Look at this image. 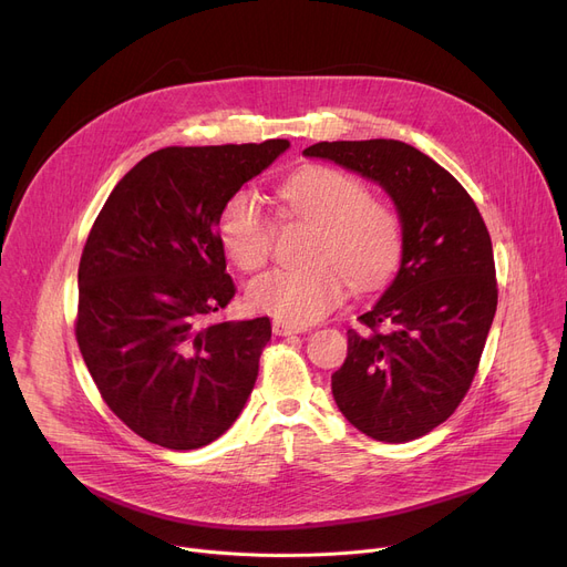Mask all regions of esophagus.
Wrapping results in <instances>:
<instances>
[{
    "mask_svg": "<svg viewBox=\"0 0 567 567\" xmlns=\"http://www.w3.org/2000/svg\"><path fill=\"white\" fill-rule=\"evenodd\" d=\"M306 331V326L301 323H289V321H282V319H274V333L276 336H293V333H301Z\"/></svg>",
    "mask_w": 567,
    "mask_h": 567,
    "instance_id": "esophagus-1",
    "label": "esophagus"
}]
</instances>
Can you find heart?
<instances>
[{
	"mask_svg": "<svg viewBox=\"0 0 567 567\" xmlns=\"http://www.w3.org/2000/svg\"><path fill=\"white\" fill-rule=\"evenodd\" d=\"M282 216L312 225L306 266L274 268L248 285L252 310L289 323H308L333 310L351 285L365 293L379 289L400 264L404 229L398 208L370 195L359 176L306 165L278 188ZM220 244L229 259L255 271L274 252L276 223L250 190H236L218 218Z\"/></svg>",
	"mask_w": 567,
	"mask_h": 567,
	"instance_id": "b5f03b06",
	"label": "heart"
}]
</instances>
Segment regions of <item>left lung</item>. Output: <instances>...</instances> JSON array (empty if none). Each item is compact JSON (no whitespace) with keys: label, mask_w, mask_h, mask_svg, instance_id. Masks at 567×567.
<instances>
[{"label":"left lung","mask_w":567,"mask_h":567,"mask_svg":"<svg viewBox=\"0 0 567 567\" xmlns=\"http://www.w3.org/2000/svg\"><path fill=\"white\" fill-rule=\"evenodd\" d=\"M303 154L372 178L400 212V271L349 329L331 389L355 430L413 441L451 419L478 372L498 301L487 225L457 178L406 142H317Z\"/></svg>","instance_id":"8db88e82"}]
</instances>
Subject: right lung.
Returning a JSON list of instances; mask_svg holds the SVG:
<instances>
[{
	"label": "right lung",
	"instance_id": "1",
	"mask_svg": "<svg viewBox=\"0 0 567 567\" xmlns=\"http://www.w3.org/2000/svg\"><path fill=\"white\" fill-rule=\"evenodd\" d=\"M287 140L165 146L114 186L78 268L75 340L110 411L148 443L195 451L241 413L271 321H225V202Z\"/></svg>",
	"mask_w": 567,
	"mask_h": 567
}]
</instances>
